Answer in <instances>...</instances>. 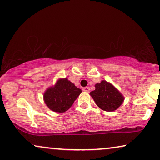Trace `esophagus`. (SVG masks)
<instances>
[{"label":"esophagus","mask_w":160,"mask_h":160,"mask_svg":"<svg viewBox=\"0 0 160 160\" xmlns=\"http://www.w3.org/2000/svg\"><path fill=\"white\" fill-rule=\"evenodd\" d=\"M82 91L85 92H89L90 91V88L89 87H84L82 88Z\"/></svg>","instance_id":"34e87169"}]
</instances>
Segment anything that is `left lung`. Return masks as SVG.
<instances>
[{"label": "left lung", "mask_w": 160, "mask_h": 160, "mask_svg": "<svg viewBox=\"0 0 160 160\" xmlns=\"http://www.w3.org/2000/svg\"><path fill=\"white\" fill-rule=\"evenodd\" d=\"M96 89L90 93L96 105L107 112H113L122 104L124 97L120 91L106 80L95 85Z\"/></svg>", "instance_id": "obj_1"}]
</instances>
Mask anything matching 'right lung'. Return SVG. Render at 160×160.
<instances>
[{
	"mask_svg": "<svg viewBox=\"0 0 160 160\" xmlns=\"http://www.w3.org/2000/svg\"><path fill=\"white\" fill-rule=\"evenodd\" d=\"M82 91L67 78L58 79L54 86L48 88L43 94L47 107L56 112H64L72 107Z\"/></svg>",
	"mask_w": 160,
	"mask_h": 160,
	"instance_id": "1",
	"label": "right lung"
}]
</instances>
